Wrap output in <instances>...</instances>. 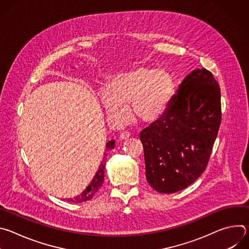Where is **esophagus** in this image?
Returning a JSON list of instances; mask_svg holds the SVG:
<instances>
[{
	"mask_svg": "<svg viewBox=\"0 0 249 249\" xmlns=\"http://www.w3.org/2000/svg\"><path fill=\"white\" fill-rule=\"evenodd\" d=\"M130 136H131V134L129 132H122L120 134L119 138H120V140H127V139L130 138Z\"/></svg>",
	"mask_w": 249,
	"mask_h": 249,
	"instance_id": "obj_1",
	"label": "esophagus"
}]
</instances>
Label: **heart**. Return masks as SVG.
<instances>
[{"label": "heart", "mask_w": 249, "mask_h": 249, "mask_svg": "<svg viewBox=\"0 0 249 249\" xmlns=\"http://www.w3.org/2000/svg\"><path fill=\"white\" fill-rule=\"evenodd\" d=\"M174 92V80L166 71L141 66L113 78L100 99L113 124L126 121L128 108L135 121L150 124L166 111Z\"/></svg>", "instance_id": "obj_1"}]
</instances>
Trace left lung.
Segmentation results:
<instances>
[{
  "instance_id": "obj_1",
  "label": "left lung",
  "mask_w": 249,
  "mask_h": 249,
  "mask_svg": "<svg viewBox=\"0 0 249 249\" xmlns=\"http://www.w3.org/2000/svg\"><path fill=\"white\" fill-rule=\"evenodd\" d=\"M222 119L221 90L206 69L185 77L163 115L140 134L146 177L158 192L192 184L205 170Z\"/></svg>"
}]
</instances>
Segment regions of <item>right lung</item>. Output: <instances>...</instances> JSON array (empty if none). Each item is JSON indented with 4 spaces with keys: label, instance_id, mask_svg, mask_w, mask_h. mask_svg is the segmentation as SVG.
<instances>
[{
    "label": "right lung",
    "instance_id": "add662e5",
    "mask_svg": "<svg viewBox=\"0 0 249 249\" xmlns=\"http://www.w3.org/2000/svg\"><path fill=\"white\" fill-rule=\"evenodd\" d=\"M115 147V141L111 140L109 142L106 143V149L107 150H112ZM104 169H105V163L101 162V164L98 167V170L96 171L94 177L92 178V180L90 181L89 185L82 192V194L68 199L69 202L72 203H81V202H86L88 200H90L93 195L99 190V188L102 186L103 181H104Z\"/></svg>",
    "mask_w": 249,
    "mask_h": 249
}]
</instances>
